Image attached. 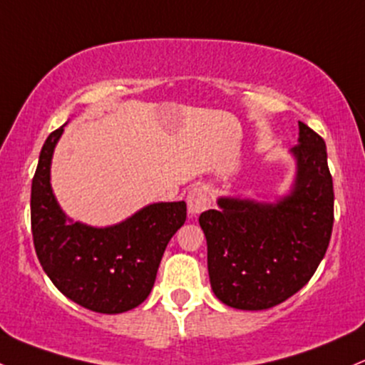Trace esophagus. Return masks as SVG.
<instances>
[{
  "mask_svg": "<svg viewBox=\"0 0 365 365\" xmlns=\"http://www.w3.org/2000/svg\"><path fill=\"white\" fill-rule=\"evenodd\" d=\"M187 204H189V211L192 215H197L206 211L211 204V194L207 187H194L187 195Z\"/></svg>",
  "mask_w": 365,
  "mask_h": 365,
  "instance_id": "esophagus-1",
  "label": "esophagus"
}]
</instances>
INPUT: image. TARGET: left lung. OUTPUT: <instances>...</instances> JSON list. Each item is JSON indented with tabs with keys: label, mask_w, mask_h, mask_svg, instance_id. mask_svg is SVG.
<instances>
[{
	"label": "left lung",
	"mask_w": 365,
	"mask_h": 365,
	"mask_svg": "<svg viewBox=\"0 0 365 365\" xmlns=\"http://www.w3.org/2000/svg\"><path fill=\"white\" fill-rule=\"evenodd\" d=\"M296 182L277 204L218 199L199 223L207 242V272L220 302L267 310L312 279L326 255L334 222V190L326 142L298 121Z\"/></svg>",
	"instance_id": "1"
}]
</instances>
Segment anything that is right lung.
Wrapping results in <instances>:
<instances>
[{
	"label": "right lung",
	"mask_w": 365,
	"mask_h": 365,
	"mask_svg": "<svg viewBox=\"0 0 365 365\" xmlns=\"http://www.w3.org/2000/svg\"><path fill=\"white\" fill-rule=\"evenodd\" d=\"M63 126L48 135L31 187V228L43 270L60 293L98 314L145 302L168 242L185 223L187 204L158 202L107 228L72 223L50 185V163Z\"/></svg>",
	"instance_id": "1"
}]
</instances>
